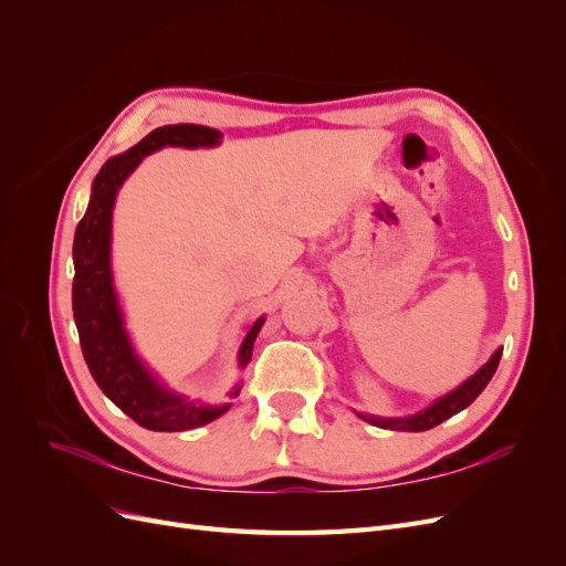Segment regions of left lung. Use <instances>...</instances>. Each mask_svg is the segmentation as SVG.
Wrapping results in <instances>:
<instances>
[{"instance_id": "1", "label": "left lung", "mask_w": 566, "mask_h": 566, "mask_svg": "<svg viewBox=\"0 0 566 566\" xmlns=\"http://www.w3.org/2000/svg\"><path fill=\"white\" fill-rule=\"evenodd\" d=\"M501 354L503 349L495 352L489 361L479 368L470 380L462 382L458 389H453L451 394H447V397L437 399L430 408H424L422 413L418 416H410V418H375V416H361L364 420L378 424V427H385V430H403V432H424V430H432V427L441 424L443 420H449L451 416L460 413L462 408H468L479 394L484 391V387L489 385V380L493 378L495 368H499V361H501Z\"/></svg>"}]
</instances>
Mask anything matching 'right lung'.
<instances>
[{
  "label": "right lung",
  "instance_id": "right-lung-1",
  "mask_svg": "<svg viewBox=\"0 0 566 566\" xmlns=\"http://www.w3.org/2000/svg\"><path fill=\"white\" fill-rule=\"evenodd\" d=\"M219 132L200 125H165L153 129L148 136L132 146L127 153L111 158L94 179L90 208L75 229L73 260V314L80 333L84 361L92 378L106 397L127 413L136 424L153 432H181L208 424L219 418L229 406H196L184 397L167 391L150 378L132 352L123 316L117 310L113 279H111V217L117 188L134 172V167L148 153L163 146H217ZM264 318L256 321L241 347V366L252 356L254 337L260 333ZM235 389L233 397H238Z\"/></svg>",
  "mask_w": 566,
  "mask_h": 566
}]
</instances>
